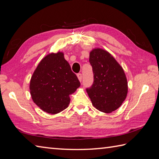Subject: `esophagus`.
<instances>
[{
    "instance_id": "34e87169",
    "label": "esophagus",
    "mask_w": 159,
    "mask_h": 159,
    "mask_svg": "<svg viewBox=\"0 0 159 159\" xmlns=\"http://www.w3.org/2000/svg\"><path fill=\"white\" fill-rule=\"evenodd\" d=\"M77 75V77H78L79 80L80 81V82H82V74L78 73Z\"/></svg>"
}]
</instances>
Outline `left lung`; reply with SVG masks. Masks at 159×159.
Returning <instances> with one entry per match:
<instances>
[{"label": "left lung", "instance_id": "8db88e82", "mask_svg": "<svg viewBox=\"0 0 159 159\" xmlns=\"http://www.w3.org/2000/svg\"><path fill=\"white\" fill-rule=\"evenodd\" d=\"M94 81L86 92L93 106L110 113L119 108L128 93V82L124 69L111 53L102 48L90 53Z\"/></svg>", "mask_w": 159, "mask_h": 159}]
</instances>
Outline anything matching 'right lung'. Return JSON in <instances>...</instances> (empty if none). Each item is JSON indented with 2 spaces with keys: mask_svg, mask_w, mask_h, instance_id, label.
Masks as SVG:
<instances>
[{
  "mask_svg": "<svg viewBox=\"0 0 159 159\" xmlns=\"http://www.w3.org/2000/svg\"><path fill=\"white\" fill-rule=\"evenodd\" d=\"M80 86L62 52L45 56L35 69L30 81V93L34 102L49 114L66 109L70 94Z\"/></svg>",
  "mask_w": 159,
  "mask_h": 159,
  "instance_id": "1",
  "label": "right lung"
}]
</instances>
